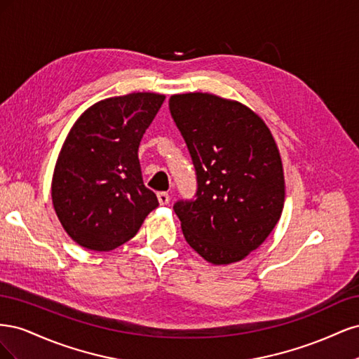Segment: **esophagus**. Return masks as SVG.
I'll return each instance as SVG.
<instances>
[{"label":"esophagus","instance_id":"obj_1","mask_svg":"<svg viewBox=\"0 0 359 359\" xmlns=\"http://www.w3.org/2000/svg\"><path fill=\"white\" fill-rule=\"evenodd\" d=\"M157 199H158L160 205H168L170 202V196H169L168 193H165V191L157 193Z\"/></svg>","mask_w":359,"mask_h":359}]
</instances>
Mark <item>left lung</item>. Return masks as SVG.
I'll list each match as a JSON object with an SVG mask.
<instances>
[{
	"label": "left lung",
	"mask_w": 359,
	"mask_h": 359,
	"mask_svg": "<svg viewBox=\"0 0 359 359\" xmlns=\"http://www.w3.org/2000/svg\"><path fill=\"white\" fill-rule=\"evenodd\" d=\"M169 107L198 175L196 201L173 206L184 238L212 265L240 262L283 212L285 173L273 133L248 106L215 94H173Z\"/></svg>",
	"instance_id": "obj_1"
}]
</instances>
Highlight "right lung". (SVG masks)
<instances>
[{
    "instance_id": "obj_1",
    "label": "right lung",
    "mask_w": 359,
    "mask_h": 359,
    "mask_svg": "<svg viewBox=\"0 0 359 359\" xmlns=\"http://www.w3.org/2000/svg\"><path fill=\"white\" fill-rule=\"evenodd\" d=\"M166 97L130 93L90 106L73 124L52 177L64 231L83 248L109 252L137 233L158 206L144 186L137 149Z\"/></svg>"
}]
</instances>
